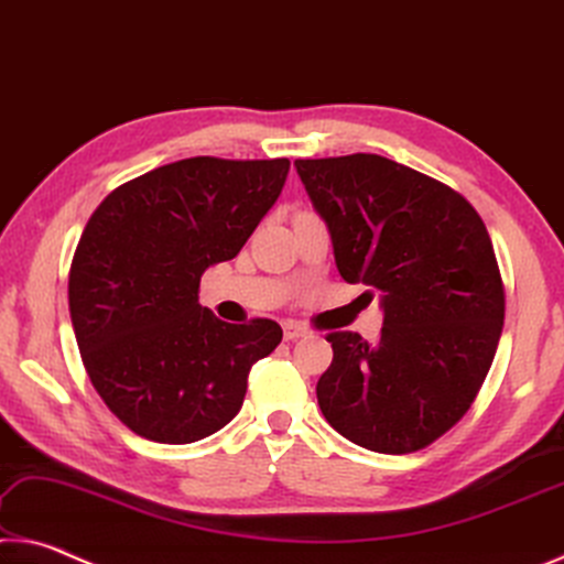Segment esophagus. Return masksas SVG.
<instances>
[{"label": "esophagus", "mask_w": 564, "mask_h": 564, "mask_svg": "<svg viewBox=\"0 0 564 564\" xmlns=\"http://www.w3.org/2000/svg\"><path fill=\"white\" fill-rule=\"evenodd\" d=\"M282 332H284V339H300L307 335V329H304L300 322H292V319L282 322Z\"/></svg>", "instance_id": "obj_1"}]
</instances>
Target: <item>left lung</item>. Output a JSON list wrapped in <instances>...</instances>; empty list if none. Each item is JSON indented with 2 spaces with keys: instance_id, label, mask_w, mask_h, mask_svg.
<instances>
[{
  "instance_id": "obj_1",
  "label": "left lung",
  "mask_w": 564,
  "mask_h": 564,
  "mask_svg": "<svg viewBox=\"0 0 564 564\" xmlns=\"http://www.w3.org/2000/svg\"><path fill=\"white\" fill-rule=\"evenodd\" d=\"M294 167L343 280L380 294L384 315L375 345L355 332L327 337L335 357L317 382L319 410L365 449L430 445L475 402L502 335L505 290L485 221L455 189L380 154Z\"/></svg>"
}]
</instances>
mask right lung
Instances as JSON below:
<instances>
[{"label":"right lung","instance_id":"obj_1","mask_svg":"<svg viewBox=\"0 0 564 564\" xmlns=\"http://www.w3.org/2000/svg\"><path fill=\"white\" fill-rule=\"evenodd\" d=\"M290 160L192 156L117 187L69 270V315L95 390L129 430L164 445L235 417L247 375L282 343L272 319L229 325L199 304L209 267L237 257L280 197Z\"/></svg>","mask_w":564,"mask_h":564}]
</instances>
